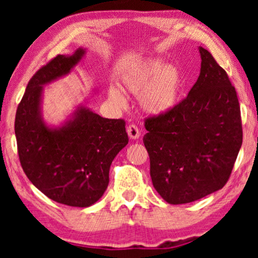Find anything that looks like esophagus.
<instances>
[{"label":"esophagus","instance_id":"esophagus-1","mask_svg":"<svg viewBox=\"0 0 258 258\" xmlns=\"http://www.w3.org/2000/svg\"><path fill=\"white\" fill-rule=\"evenodd\" d=\"M126 132H128V135L130 139L136 140L140 137V129L136 124H129L128 128H126Z\"/></svg>","mask_w":258,"mask_h":258}]
</instances>
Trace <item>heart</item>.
Returning a JSON list of instances; mask_svg holds the SVG:
<instances>
[{"label": "heart", "mask_w": 258, "mask_h": 258, "mask_svg": "<svg viewBox=\"0 0 258 258\" xmlns=\"http://www.w3.org/2000/svg\"><path fill=\"white\" fill-rule=\"evenodd\" d=\"M123 86L135 95H141V104L151 114L169 111L178 103L183 89V76L176 67L160 59H151L123 77ZM109 96L122 105L124 96L117 88L109 89Z\"/></svg>", "instance_id": "obj_1"}]
</instances>
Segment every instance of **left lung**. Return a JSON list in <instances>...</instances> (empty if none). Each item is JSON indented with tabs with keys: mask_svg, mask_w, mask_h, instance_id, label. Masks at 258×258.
Instances as JSON below:
<instances>
[{
	"mask_svg": "<svg viewBox=\"0 0 258 258\" xmlns=\"http://www.w3.org/2000/svg\"><path fill=\"white\" fill-rule=\"evenodd\" d=\"M188 96L144 119L143 137L154 188L165 202L184 204L220 190L242 146L241 109L235 87L207 49Z\"/></svg>",
	"mask_w": 258,
	"mask_h": 258,
	"instance_id": "left-lung-1",
	"label": "left lung"
}]
</instances>
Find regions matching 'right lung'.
Masks as SVG:
<instances>
[{
	"mask_svg": "<svg viewBox=\"0 0 258 258\" xmlns=\"http://www.w3.org/2000/svg\"><path fill=\"white\" fill-rule=\"evenodd\" d=\"M83 54L79 49L42 66L28 82L15 116L17 153L24 174L50 200L80 208L101 199L111 162L129 141L124 119L103 118L86 108H80L62 128L49 129L42 121V86L68 74Z\"/></svg>",
	"mask_w": 258,
	"mask_h": 258,
	"instance_id": "1",
	"label": "right lung"
}]
</instances>
